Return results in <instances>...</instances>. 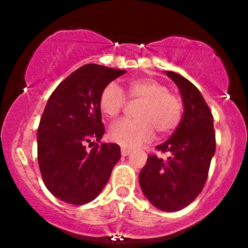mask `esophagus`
Returning <instances> with one entry per match:
<instances>
[{
	"label": "esophagus",
	"mask_w": 248,
	"mask_h": 248,
	"mask_svg": "<svg viewBox=\"0 0 248 248\" xmlns=\"http://www.w3.org/2000/svg\"><path fill=\"white\" fill-rule=\"evenodd\" d=\"M130 154V150L127 149V148H121V155L122 156H127Z\"/></svg>",
	"instance_id": "esophagus-1"
}]
</instances>
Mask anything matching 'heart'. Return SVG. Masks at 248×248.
<instances>
[{
  "mask_svg": "<svg viewBox=\"0 0 248 248\" xmlns=\"http://www.w3.org/2000/svg\"><path fill=\"white\" fill-rule=\"evenodd\" d=\"M129 101H140L134 120H122L109 129L110 140L124 147H135L152 140L155 130L167 135L177 128L182 119V101L162 82L152 78L129 81L126 86ZM126 98L115 82L102 88L99 106L107 118L118 119L126 107Z\"/></svg>",
  "mask_w": 248,
  "mask_h": 248,
  "instance_id": "heart-1",
  "label": "heart"
}]
</instances>
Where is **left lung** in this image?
<instances>
[{"label":"left lung","instance_id":"1","mask_svg":"<svg viewBox=\"0 0 248 248\" xmlns=\"http://www.w3.org/2000/svg\"><path fill=\"white\" fill-rule=\"evenodd\" d=\"M166 73L181 91L184 113L171 138L156 147L169 157L149 155L139 177L154 206L175 212L191 204L205 186L216 152V134L212 113L198 88L178 73Z\"/></svg>","mask_w":248,"mask_h":248}]
</instances>
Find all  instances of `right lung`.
I'll return each mask as SVG.
<instances>
[{"instance_id":"right-lung-1","label":"right lung","mask_w":248,"mask_h":248,"mask_svg":"<svg viewBox=\"0 0 248 248\" xmlns=\"http://www.w3.org/2000/svg\"><path fill=\"white\" fill-rule=\"evenodd\" d=\"M124 73L84 65L65 78L46 102L37 130V158L45 186L65 203L92 202L120 160L118 144L100 142L105 127L99 96L102 88Z\"/></svg>"}]
</instances>
